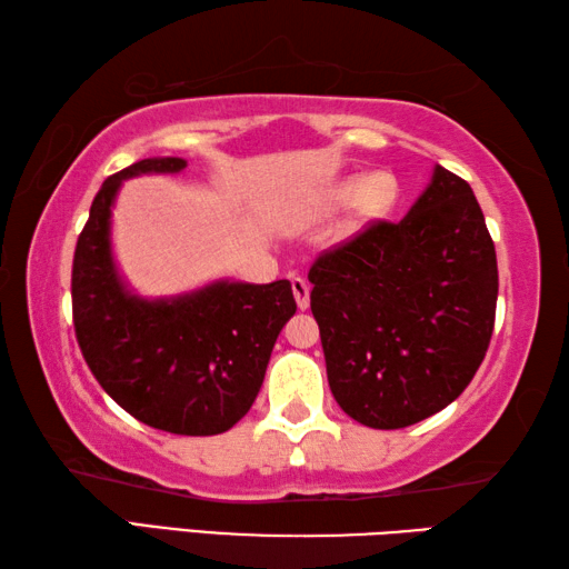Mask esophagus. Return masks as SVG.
Listing matches in <instances>:
<instances>
[{
    "label": "esophagus",
    "instance_id": "obj_1",
    "mask_svg": "<svg viewBox=\"0 0 569 569\" xmlns=\"http://www.w3.org/2000/svg\"><path fill=\"white\" fill-rule=\"evenodd\" d=\"M291 286H293V296H296L298 308H301V311H306L308 303H311V298H308V293H311V288H308V283L303 281V278H293Z\"/></svg>",
    "mask_w": 569,
    "mask_h": 569
}]
</instances>
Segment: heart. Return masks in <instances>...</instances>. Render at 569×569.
<instances>
[{
	"label": "heart",
	"mask_w": 569,
	"mask_h": 569,
	"mask_svg": "<svg viewBox=\"0 0 569 569\" xmlns=\"http://www.w3.org/2000/svg\"><path fill=\"white\" fill-rule=\"evenodd\" d=\"M353 196V206L363 218L381 216L399 196L397 178L391 172H371L363 180H343L331 190V203H346Z\"/></svg>",
	"instance_id": "b5f03b06"
}]
</instances>
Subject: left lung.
I'll use <instances>...</instances> for the list:
<instances>
[{
	"label": "left lung",
	"instance_id": "8db88e82",
	"mask_svg": "<svg viewBox=\"0 0 569 569\" xmlns=\"http://www.w3.org/2000/svg\"><path fill=\"white\" fill-rule=\"evenodd\" d=\"M311 311L329 387L363 427L449 407L495 331L497 253L469 182L437 166L401 220H369L316 258Z\"/></svg>",
	"mask_w": 569,
	"mask_h": 569
}]
</instances>
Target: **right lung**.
<instances>
[{"instance_id": "1", "label": "right lung", "mask_w": 569, "mask_h": 569, "mask_svg": "<svg viewBox=\"0 0 569 569\" xmlns=\"http://www.w3.org/2000/svg\"><path fill=\"white\" fill-rule=\"evenodd\" d=\"M182 168V158H150L102 182L74 246L72 323L92 377L130 417L170 435L210 437L253 407L296 298L291 281H220L172 301L124 291L110 256L114 192L124 178Z\"/></svg>"}]
</instances>
